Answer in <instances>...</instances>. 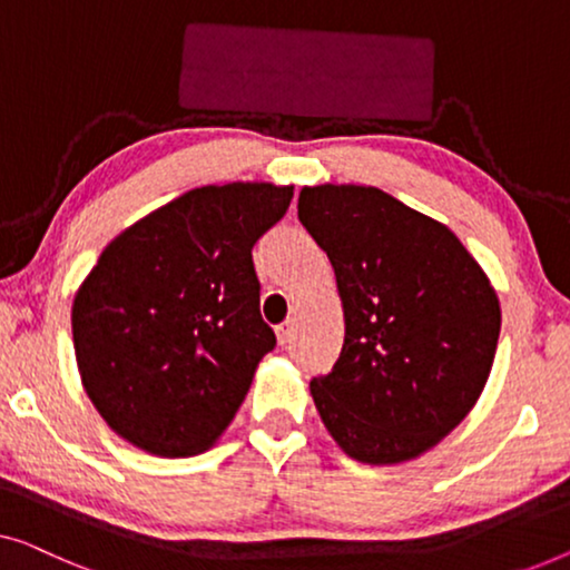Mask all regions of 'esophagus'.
I'll list each match as a JSON object with an SVG mask.
<instances>
[{
    "mask_svg": "<svg viewBox=\"0 0 570 570\" xmlns=\"http://www.w3.org/2000/svg\"><path fill=\"white\" fill-rule=\"evenodd\" d=\"M293 336H295V321L293 318H285L283 324L277 326V342L285 346V344L293 342Z\"/></svg>",
    "mask_w": 570,
    "mask_h": 570,
    "instance_id": "obj_1",
    "label": "esophagus"
}]
</instances>
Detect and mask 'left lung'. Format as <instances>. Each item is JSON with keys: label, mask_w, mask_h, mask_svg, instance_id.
Returning <instances> with one entry per match:
<instances>
[{"label": "left lung", "mask_w": 570, "mask_h": 570, "mask_svg": "<svg viewBox=\"0 0 570 570\" xmlns=\"http://www.w3.org/2000/svg\"><path fill=\"white\" fill-rule=\"evenodd\" d=\"M298 218L332 262L344 308L340 360L311 381L328 434L360 463L419 458L489 381L497 291L448 226L377 187H303Z\"/></svg>", "instance_id": "obj_1"}]
</instances>
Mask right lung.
<instances>
[{
	"label": "right lung",
	"instance_id": "1",
	"mask_svg": "<svg viewBox=\"0 0 570 570\" xmlns=\"http://www.w3.org/2000/svg\"><path fill=\"white\" fill-rule=\"evenodd\" d=\"M293 187H197L115 236L73 295L81 383L102 419L161 458L208 450L275 350L252 249Z\"/></svg>",
	"mask_w": 570,
	"mask_h": 570
}]
</instances>
